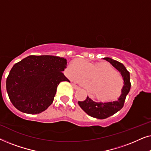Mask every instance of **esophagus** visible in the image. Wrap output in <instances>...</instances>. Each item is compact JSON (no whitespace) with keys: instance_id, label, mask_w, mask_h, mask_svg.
Here are the masks:
<instances>
[{"instance_id":"1","label":"esophagus","mask_w":151,"mask_h":151,"mask_svg":"<svg viewBox=\"0 0 151 151\" xmlns=\"http://www.w3.org/2000/svg\"><path fill=\"white\" fill-rule=\"evenodd\" d=\"M72 86H73V88H75V89H78V88H80L79 86H78V85H76V84H74V83H72Z\"/></svg>"}]
</instances>
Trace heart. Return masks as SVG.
Wrapping results in <instances>:
<instances>
[{"mask_svg":"<svg viewBox=\"0 0 151 151\" xmlns=\"http://www.w3.org/2000/svg\"><path fill=\"white\" fill-rule=\"evenodd\" d=\"M68 76L71 79H86L89 83L80 80L79 82L89 88L91 96L96 100L108 102L117 98L123 86V80L110 64L105 62L88 63L76 60L69 65Z\"/></svg>","mask_w":151,"mask_h":151,"instance_id":"b5f03b06","label":"heart"}]
</instances>
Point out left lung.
Segmentation results:
<instances>
[{
	"label": "left lung",
	"instance_id": "1",
	"mask_svg": "<svg viewBox=\"0 0 151 151\" xmlns=\"http://www.w3.org/2000/svg\"><path fill=\"white\" fill-rule=\"evenodd\" d=\"M103 59L110 63L122 76L124 86L121 91L120 96L115 101H109V102H94L87 96L84 101L78 102V104L84 112H86L90 116L100 119L107 118L120 110L124 104L126 97L131 89L130 73L124 65L111 58L106 57Z\"/></svg>",
	"mask_w": 151,
	"mask_h": 151
}]
</instances>
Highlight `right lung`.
Instances as JSON below:
<instances>
[{
  "label": "right lung",
  "instance_id": "obj_1",
  "mask_svg": "<svg viewBox=\"0 0 151 151\" xmlns=\"http://www.w3.org/2000/svg\"><path fill=\"white\" fill-rule=\"evenodd\" d=\"M67 59L54 55H29L15 64L6 81L9 100L18 110L38 114L52 104L57 86L69 82L63 71Z\"/></svg>",
  "mask_w": 151,
  "mask_h": 151
}]
</instances>
